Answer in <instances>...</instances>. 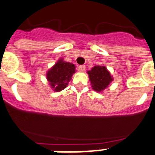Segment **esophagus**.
I'll list each match as a JSON object with an SVG mask.
<instances>
[{
  "label": "esophagus",
  "mask_w": 155,
  "mask_h": 155,
  "mask_svg": "<svg viewBox=\"0 0 155 155\" xmlns=\"http://www.w3.org/2000/svg\"><path fill=\"white\" fill-rule=\"evenodd\" d=\"M78 71H84V70H85V66H84V65H79L78 67Z\"/></svg>",
  "instance_id": "esophagus-1"
}]
</instances>
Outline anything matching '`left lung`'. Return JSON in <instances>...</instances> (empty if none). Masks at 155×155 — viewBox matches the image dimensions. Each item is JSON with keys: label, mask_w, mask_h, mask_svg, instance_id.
Returning <instances> with one entry per match:
<instances>
[{"label": "left lung", "mask_w": 155, "mask_h": 155, "mask_svg": "<svg viewBox=\"0 0 155 155\" xmlns=\"http://www.w3.org/2000/svg\"><path fill=\"white\" fill-rule=\"evenodd\" d=\"M92 89L98 92L105 90L113 78L105 66H94L91 71H87Z\"/></svg>", "instance_id": "1"}]
</instances>
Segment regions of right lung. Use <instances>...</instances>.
Segmentation results:
<instances>
[{
	"instance_id": "1",
	"label": "right lung",
	"mask_w": 155,
	"mask_h": 155,
	"mask_svg": "<svg viewBox=\"0 0 155 155\" xmlns=\"http://www.w3.org/2000/svg\"><path fill=\"white\" fill-rule=\"evenodd\" d=\"M75 73L74 64L60 59L46 73V79L53 91L59 92L66 88Z\"/></svg>"
}]
</instances>
